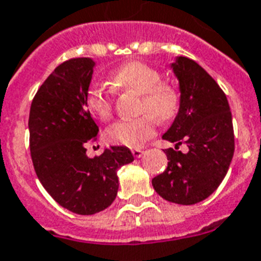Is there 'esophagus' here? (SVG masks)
Segmentation results:
<instances>
[{"label": "esophagus", "instance_id": "esophagus-1", "mask_svg": "<svg viewBox=\"0 0 261 261\" xmlns=\"http://www.w3.org/2000/svg\"><path fill=\"white\" fill-rule=\"evenodd\" d=\"M131 152H133V155H134L135 158H141V156L143 155V150H141V149L131 150Z\"/></svg>", "mask_w": 261, "mask_h": 261}]
</instances>
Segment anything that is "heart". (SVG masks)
Instances as JSON below:
<instances>
[{"label":"heart","mask_w":261,"mask_h":261,"mask_svg":"<svg viewBox=\"0 0 261 261\" xmlns=\"http://www.w3.org/2000/svg\"><path fill=\"white\" fill-rule=\"evenodd\" d=\"M110 80L120 90L139 95V112H143L134 119L112 123L106 130V139L110 143L131 149L141 147L155 135L156 120L170 122L178 114L181 94L177 87L161 82L160 72L145 63H126L112 72ZM86 106L97 119L107 120L112 114L111 92L101 84H92L87 90Z\"/></svg>","instance_id":"heart-1"}]
</instances>
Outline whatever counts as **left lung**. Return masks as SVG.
Masks as SVG:
<instances>
[{
  "label": "left lung",
  "mask_w": 261,
  "mask_h": 261,
  "mask_svg": "<svg viewBox=\"0 0 261 261\" xmlns=\"http://www.w3.org/2000/svg\"><path fill=\"white\" fill-rule=\"evenodd\" d=\"M171 68L181 107L162 138L175 143V150H164L166 170L151 182L166 201L193 205L211 196L226 175L234 152L233 123L224 91L201 65L179 56ZM182 143L190 149L186 153L178 150Z\"/></svg>",
  "instance_id": "8db88e82"
}]
</instances>
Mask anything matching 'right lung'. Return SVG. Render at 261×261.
Segmentation results:
<instances>
[{
	"instance_id": "right-lung-1",
	"label": "right lung",
	"mask_w": 261,
	"mask_h": 261,
	"mask_svg": "<svg viewBox=\"0 0 261 261\" xmlns=\"http://www.w3.org/2000/svg\"><path fill=\"white\" fill-rule=\"evenodd\" d=\"M94 67L90 57L61 63L33 97L28 122L32 162L41 185L57 204L84 216L114 202L116 171L134 161L124 146L87 156L86 145L96 141L99 131L86 106Z\"/></svg>"
}]
</instances>
